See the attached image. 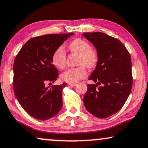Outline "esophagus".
Segmentation results:
<instances>
[{"mask_svg":"<svg viewBox=\"0 0 148 148\" xmlns=\"http://www.w3.org/2000/svg\"><path fill=\"white\" fill-rule=\"evenodd\" d=\"M69 86H75L76 85V83H68Z\"/></svg>","mask_w":148,"mask_h":148,"instance_id":"obj_1","label":"esophagus"}]
</instances>
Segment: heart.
<instances>
[{
	"label": "heart",
	"instance_id": "obj_1",
	"mask_svg": "<svg viewBox=\"0 0 148 148\" xmlns=\"http://www.w3.org/2000/svg\"><path fill=\"white\" fill-rule=\"evenodd\" d=\"M69 49L71 52L79 56L78 65L79 67L68 69L61 75L64 81L76 83L83 79L87 75L86 68H92L97 62V53L95 49L90 48V45L87 41L81 38H77L70 43ZM66 54L62 47H59L55 51L52 56V62L55 67L63 70L66 67Z\"/></svg>",
	"mask_w": 148,
	"mask_h": 148
}]
</instances>
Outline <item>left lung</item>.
Returning <instances> with one entry per match:
<instances>
[{
  "instance_id": "1",
  "label": "left lung",
  "mask_w": 148,
  "mask_h": 148,
  "mask_svg": "<svg viewBox=\"0 0 148 148\" xmlns=\"http://www.w3.org/2000/svg\"><path fill=\"white\" fill-rule=\"evenodd\" d=\"M82 36L94 45L98 56L88 78L96 84L87 85L84 105L92 115L106 119L119 112L131 93V56L121 41L104 33L86 32Z\"/></svg>"
}]
</instances>
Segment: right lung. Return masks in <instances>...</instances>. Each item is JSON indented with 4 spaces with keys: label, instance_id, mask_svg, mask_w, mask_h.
Masks as SVG:
<instances>
[{
    "label": "right lung",
    "instance_id": "add662e5",
    "mask_svg": "<svg viewBox=\"0 0 148 148\" xmlns=\"http://www.w3.org/2000/svg\"><path fill=\"white\" fill-rule=\"evenodd\" d=\"M73 34H47L29 39L15 59V95L23 109L37 120L50 119L62 109V90L67 84L52 87L46 84L54 82L59 75L53 64V54Z\"/></svg>",
    "mask_w": 148,
    "mask_h": 148
}]
</instances>
